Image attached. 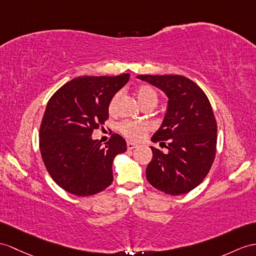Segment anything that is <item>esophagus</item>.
<instances>
[{
  "label": "esophagus",
  "instance_id": "1",
  "mask_svg": "<svg viewBox=\"0 0 256 256\" xmlns=\"http://www.w3.org/2000/svg\"><path fill=\"white\" fill-rule=\"evenodd\" d=\"M136 148H138V144H136L134 142H127V148L128 150H134Z\"/></svg>",
  "mask_w": 256,
  "mask_h": 256
}]
</instances>
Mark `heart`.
Masks as SVG:
<instances>
[{"mask_svg": "<svg viewBox=\"0 0 256 256\" xmlns=\"http://www.w3.org/2000/svg\"><path fill=\"white\" fill-rule=\"evenodd\" d=\"M136 98H138V102L140 103L141 106L144 108L148 106H155L158 102V93L156 92L153 86L148 84H143L136 89ZM120 94H115L113 98H110L108 103V112L110 113H113L116 108V103ZM118 130L120 132L126 136V138L138 141L144 136L148 132V126L146 124L143 122H134L130 120H124L118 124Z\"/></svg>", "mask_w": 256, "mask_h": 256, "instance_id": "1", "label": "heart"}]
</instances>
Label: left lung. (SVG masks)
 <instances>
[{"instance_id": "left-lung-1", "label": "left lung", "mask_w": 256, "mask_h": 256, "mask_svg": "<svg viewBox=\"0 0 256 256\" xmlns=\"http://www.w3.org/2000/svg\"><path fill=\"white\" fill-rule=\"evenodd\" d=\"M168 96V108L160 128L152 136L168 152L151 146L153 158L146 179L166 194L190 192L208 174L216 155L217 124L204 91L180 74H139Z\"/></svg>"}]
</instances>
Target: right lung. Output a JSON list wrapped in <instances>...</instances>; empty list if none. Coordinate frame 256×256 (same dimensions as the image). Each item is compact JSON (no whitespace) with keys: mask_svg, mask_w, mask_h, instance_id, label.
Instances as JSON below:
<instances>
[{"mask_svg":"<svg viewBox=\"0 0 256 256\" xmlns=\"http://www.w3.org/2000/svg\"><path fill=\"white\" fill-rule=\"evenodd\" d=\"M129 77H78L48 100L39 132L41 156L50 176L72 194H96L113 182V160L126 152L127 143L113 134L102 146L91 134L108 120L110 98Z\"/></svg>","mask_w":256,"mask_h":256,"instance_id":"obj_1","label":"right lung"}]
</instances>
